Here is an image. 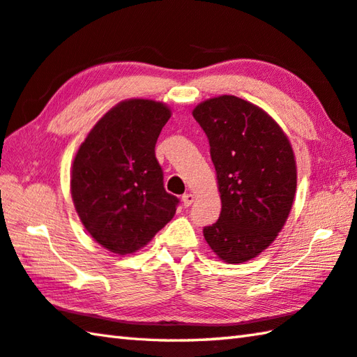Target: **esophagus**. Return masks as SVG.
<instances>
[{
    "instance_id": "obj_1",
    "label": "esophagus",
    "mask_w": 357,
    "mask_h": 357,
    "mask_svg": "<svg viewBox=\"0 0 357 357\" xmlns=\"http://www.w3.org/2000/svg\"><path fill=\"white\" fill-rule=\"evenodd\" d=\"M193 201H195V197L192 195V193H185V195H183V204L185 206V207H189Z\"/></svg>"
}]
</instances>
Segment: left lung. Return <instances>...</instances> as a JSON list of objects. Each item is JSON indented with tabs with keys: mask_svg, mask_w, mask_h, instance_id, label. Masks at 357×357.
I'll return each mask as SVG.
<instances>
[{
	"mask_svg": "<svg viewBox=\"0 0 357 357\" xmlns=\"http://www.w3.org/2000/svg\"><path fill=\"white\" fill-rule=\"evenodd\" d=\"M211 145L222 212L203 234L228 264H242L273 243L294 204L296 162L282 128L256 105L234 95L193 109Z\"/></svg>",
	"mask_w": 357,
	"mask_h": 357,
	"instance_id": "1",
	"label": "left lung"
}]
</instances>
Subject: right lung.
Returning <instances> with one entry per match:
<instances>
[{
    "label": "right lung",
    "mask_w": 357,
    "mask_h": 357,
    "mask_svg": "<svg viewBox=\"0 0 357 357\" xmlns=\"http://www.w3.org/2000/svg\"><path fill=\"white\" fill-rule=\"evenodd\" d=\"M172 116L160 101H120L90 129L73 159L70 190L96 243L132 255L170 222L179 199L164 189L154 146Z\"/></svg>",
    "instance_id": "1"
}]
</instances>
